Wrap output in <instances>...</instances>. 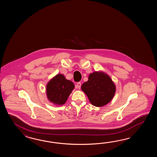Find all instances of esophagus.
Masks as SVG:
<instances>
[{
    "instance_id": "obj_1",
    "label": "esophagus",
    "mask_w": 157,
    "mask_h": 157,
    "mask_svg": "<svg viewBox=\"0 0 157 157\" xmlns=\"http://www.w3.org/2000/svg\"><path fill=\"white\" fill-rule=\"evenodd\" d=\"M76 86H77V87L78 89H80L81 86V82H77Z\"/></svg>"
}]
</instances>
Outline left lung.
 Here are the masks:
<instances>
[{"label":"left lung","mask_w":157,"mask_h":157,"mask_svg":"<svg viewBox=\"0 0 157 157\" xmlns=\"http://www.w3.org/2000/svg\"><path fill=\"white\" fill-rule=\"evenodd\" d=\"M81 89L86 94L91 103L100 107L110 102L116 92V86L109 76L101 72L90 74L89 79L82 85Z\"/></svg>","instance_id":"8db88e82"}]
</instances>
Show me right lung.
Returning <instances> with one entry per match:
<instances>
[{
  "mask_svg": "<svg viewBox=\"0 0 157 157\" xmlns=\"http://www.w3.org/2000/svg\"><path fill=\"white\" fill-rule=\"evenodd\" d=\"M74 87L71 81L67 80L63 75L58 74L47 84V97L54 104L63 105Z\"/></svg>",
  "mask_w": 157,
  "mask_h": 157,
  "instance_id": "1",
  "label": "right lung"
}]
</instances>
